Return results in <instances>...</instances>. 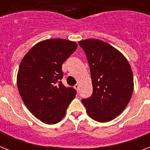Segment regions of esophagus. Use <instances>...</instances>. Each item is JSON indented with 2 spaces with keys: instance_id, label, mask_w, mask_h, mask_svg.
Instances as JSON below:
<instances>
[{
  "instance_id": "1",
  "label": "esophagus",
  "mask_w": 150,
  "mask_h": 150,
  "mask_svg": "<svg viewBox=\"0 0 150 150\" xmlns=\"http://www.w3.org/2000/svg\"><path fill=\"white\" fill-rule=\"evenodd\" d=\"M74 88H75L76 90H77V92L79 91L80 89H79V84H75V86H74Z\"/></svg>"
}]
</instances>
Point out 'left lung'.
I'll return each mask as SVG.
<instances>
[{
  "mask_svg": "<svg viewBox=\"0 0 150 150\" xmlns=\"http://www.w3.org/2000/svg\"><path fill=\"white\" fill-rule=\"evenodd\" d=\"M79 44L87 57L93 84L91 96L82 99V103L92 119L111 121L125 109L132 95L130 64L121 52L106 42L89 39Z\"/></svg>",
  "mask_w": 150,
  "mask_h": 150,
  "instance_id": "left-lung-1",
  "label": "left lung"
}]
</instances>
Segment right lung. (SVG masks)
<instances>
[{
  "mask_svg": "<svg viewBox=\"0 0 150 150\" xmlns=\"http://www.w3.org/2000/svg\"><path fill=\"white\" fill-rule=\"evenodd\" d=\"M77 43L63 39L41 41L29 50L18 68L17 86L29 110L48 125L61 121L76 90L61 79L62 64L77 49Z\"/></svg>",
  "mask_w": 150,
  "mask_h": 150,
  "instance_id": "add662e5",
  "label": "right lung"
}]
</instances>
